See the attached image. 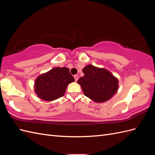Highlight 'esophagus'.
I'll return each instance as SVG.
<instances>
[{
  "instance_id": "esophagus-1",
  "label": "esophagus",
  "mask_w": 155,
  "mask_h": 155,
  "mask_svg": "<svg viewBox=\"0 0 155 155\" xmlns=\"http://www.w3.org/2000/svg\"><path fill=\"white\" fill-rule=\"evenodd\" d=\"M74 79H75V81H77L78 80V78H79L78 75H75V76H74Z\"/></svg>"
}]
</instances>
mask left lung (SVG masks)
<instances>
[{
  "label": "left lung",
  "instance_id": "left-lung-1",
  "mask_svg": "<svg viewBox=\"0 0 155 155\" xmlns=\"http://www.w3.org/2000/svg\"><path fill=\"white\" fill-rule=\"evenodd\" d=\"M84 76L78 79L84 95L96 103L109 100L118 91V79L104 68L88 64L83 69Z\"/></svg>",
  "mask_w": 155,
  "mask_h": 155
}]
</instances>
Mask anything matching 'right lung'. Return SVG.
Listing matches in <instances>:
<instances>
[{
    "mask_svg": "<svg viewBox=\"0 0 155 155\" xmlns=\"http://www.w3.org/2000/svg\"><path fill=\"white\" fill-rule=\"evenodd\" d=\"M74 81L68 68L55 67L36 78L34 91L40 99L54 101L63 96L68 84Z\"/></svg>",
    "mask_w": 155,
    "mask_h": 155,
    "instance_id": "obj_1",
    "label": "right lung"
}]
</instances>
